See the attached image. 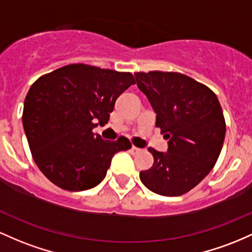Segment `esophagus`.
Here are the masks:
<instances>
[{
  "mask_svg": "<svg viewBox=\"0 0 252 252\" xmlns=\"http://www.w3.org/2000/svg\"><path fill=\"white\" fill-rule=\"evenodd\" d=\"M139 151H140L139 148H137V146L132 145V148H131V152H132V154H138V152H139Z\"/></svg>",
  "mask_w": 252,
  "mask_h": 252,
  "instance_id": "34e87169",
  "label": "esophagus"
}]
</instances>
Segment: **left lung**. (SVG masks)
<instances>
[{"instance_id": "1", "label": "left lung", "mask_w": 252, "mask_h": 252, "mask_svg": "<svg viewBox=\"0 0 252 252\" xmlns=\"http://www.w3.org/2000/svg\"><path fill=\"white\" fill-rule=\"evenodd\" d=\"M137 86L156 112V127L169 139L168 152L149 148L154 165L140 171L143 185L164 196L188 193L216 165L226 124L217 95L180 72H135Z\"/></svg>"}]
</instances>
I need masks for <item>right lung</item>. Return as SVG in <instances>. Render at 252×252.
<instances>
[{
    "mask_svg": "<svg viewBox=\"0 0 252 252\" xmlns=\"http://www.w3.org/2000/svg\"><path fill=\"white\" fill-rule=\"evenodd\" d=\"M134 83L131 72L70 64L31 86L22 124L33 159L51 182L70 191L94 188L113 156L131 149L127 138L103 140L93 129L108 123L117 98Z\"/></svg>",
    "mask_w": 252,
    "mask_h": 252,
    "instance_id": "1",
    "label": "right lung"
}]
</instances>
